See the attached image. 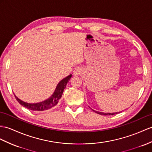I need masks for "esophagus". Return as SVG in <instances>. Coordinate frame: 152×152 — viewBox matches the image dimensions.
<instances>
[{
	"label": "esophagus",
	"mask_w": 152,
	"mask_h": 152,
	"mask_svg": "<svg viewBox=\"0 0 152 152\" xmlns=\"http://www.w3.org/2000/svg\"><path fill=\"white\" fill-rule=\"evenodd\" d=\"M82 72H83L82 68L77 67L75 69H74L73 75H75V76H76V75H81V73H82Z\"/></svg>",
	"instance_id": "obj_1"
}]
</instances>
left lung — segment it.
Returning a JSON list of instances; mask_svg holds the SVG:
<instances>
[{"instance_id": "8db88e82", "label": "left lung", "mask_w": 152, "mask_h": 152, "mask_svg": "<svg viewBox=\"0 0 152 152\" xmlns=\"http://www.w3.org/2000/svg\"><path fill=\"white\" fill-rule=\"evenodd\" d=\"M94 112H95V111H94ZM95 113H97L98 114H100V115H115V114H117V113H102V112H95Z\"/></svg>"}]
</instances>
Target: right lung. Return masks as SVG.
I'll list each match as a JSON object with an SVG mask.
<instances>
[{"instance_id": "right-lung-1", "label": "right lung", "mask_w": 152, "mask_h": 152, "mask_svg": "<svg viewBox=\"0 0 152 152\" xmlns=\"http://www.w3.org/2000/svg\"><path fill=\"white\" fill-rule=\"evenodd\" d=\"M71 77L72 75H69L64 79H62L58 84L56 90H55L53 94L51 95V97L50 99H47L46 101H44L43 102L36 103V104H29V103L22 101L21 100L17 98L15 95V97L17 101L19 102V104H20L22 106H23L26 108L28 110L32 111H44L49 110L57 104L58 101L60 100L62 95V94H63L64 89L66 88V84H67Z\"/></svg>"}]
</instances>
